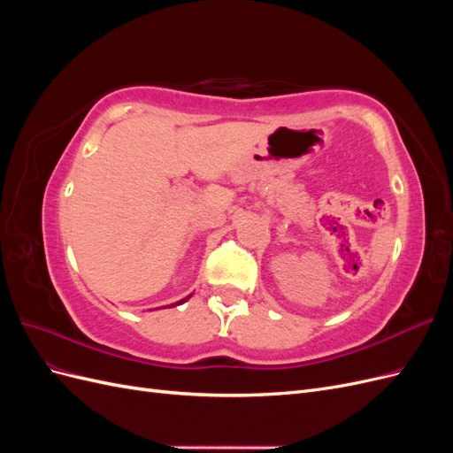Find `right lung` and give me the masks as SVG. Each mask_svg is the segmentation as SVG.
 <instances>
[{"label":"right lung","mask_w":453,"mask_h":453,"mask_svg":"<svg viewBox=\"0 0 453 453\" xmlns=\"http://www.w3.org/2000/svg\"><path fill=\"white\" fill-rule=\"evenodd\" d=\"M193 296V295H187L185 298H181V300H177V303H173V304H170V306H162V308H173V306H180V304H183V303H187V300Z\"/></svg>","instance_id":"obj_1"}]
</instances>
